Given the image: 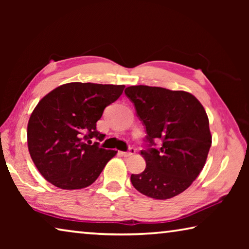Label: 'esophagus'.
Returning a JSON list of instances; mask_svg holds the SVG:
<instances>
[{"label": "esophagus", "instance_id": "obj_1", "mask_svg": "<svg viewBox=\"0 0 249 249\" xmlns=\"http://www.w3.org/2000/svg\"><path fill=\"white\" fill-rule=\"evenodd\" d=\"M135 148H133V147H130V148L128 149V151H123V153H121L122 156H124V157H129V156H132L135 154Z\"/></svg>", "mask_w": 249, "mask_h": 249}]
</instances>
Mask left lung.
Masks as SVG:
<instances>
[{
	"instance_id": "obj_1",
	"label": "left lung",
	"mask_w": 249,
	"mask_h": 249,
	"mask_svg": "<svg viewBox=\"0 0 249 249\" xmlns=\"http://www.w3.org/2000/svg\"><path fill=\"white\" fill-rule=\"evenodd\" d=\"M125 94L147 133L146 148L141 151L146 168L130 176L132 184L157 200L180 195L203 169L212 144L204 107L191 93L159 87H128ZM158 139L159 149L154 144Z\"/></svg>"
}]
</instances>
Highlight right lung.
<instances>
[{
    "label": "right lung",
    "mask_w": 249,
    "mask_h": 249,
    "mask_svg": "<svg viewBox=\"0 0 249 249\" xmlns=\"http://www.w3.org/2000/svg\"><path fill=\"white\" fill-rule=\"evenodd\" d=\"M125 86L71 82L56 88L34 108L27 125V144L34 163L56 187H89L116 155L95 142L104 108L120 98Z\"/></svg>",
    "instance_id": "1"
}]
</instances>
